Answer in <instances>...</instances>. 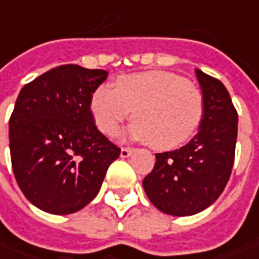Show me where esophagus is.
<instances>
[{
  "mask_svg": "<svg viewBox=\"0 0 259 259\" xmlns=\"http://www.w3.org/2000/svg\"><path fill=\"white\" fill-rule=\"evenodd\" d=\"M133 152H135L133 148H127V146H124V148H121V151H120V156H121V158H127V156H130Z\"/></svg>",
  "mask_w": 259,
  "mask_h": 259,
  "instance_id": "obj_1",
  "label": "esophagus"
}]
</instances>
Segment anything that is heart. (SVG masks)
I'll return each mask as SVG.
<instances>
[{"label": "heart", "mask_w": 259, "mask_h": 259, "mask_svg": "<svg viewBox=\"0 0 259 259\" xmlns=\"http://www.w3.org/2000/svg\"><path fill=\"white\" fill-rule=\"evenodd\" d=\"M91 113L106 136H116L133 111L130 135L155 149H174L198 129L204 114L200 90L174 72L151 71L118 76L114 88L101 85L91 97Z\"/></svg>", "instance_id": "b5f03b06"}]
</instances>
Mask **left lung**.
I'll return each instance as SVG.
<instances>
[{"instance_id": "left-lung-1", "label": "left lung", "mask_w": 259, "mask_h": 259, "mask_svg": "<svg viewBox=\"0 0 259 259\" xmlns=\"http://www.w3.org/2000/svg\"><path fill=\"white\" fill-rule=\"evenodd\" d=\"M204 100L198 133L186 146L156 153L143 180L151 203L172 216H191L207 208L231 178L238 136V113L219 79L196 69Z\"/></svg>"}]
</instances>
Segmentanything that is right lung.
<instances>
[{
	"label": "right lung",
	"instance_id": "right-lung-1",
	"mask_svg": "<svg viewBox=\"0 0 259 259\" xmlns=\"http://www.w3.org/2000/svg\"><path fill=\"white\" fill-rule=\"evenodd\" d=\"M107 71L61 65L26 84L10 117L14 177L30 203L52 214L84 208L120 148L97 129L91 97Z\"/></svg>",
	"mask_w": 259,
	"mask_h": 259
}]
</instances>
